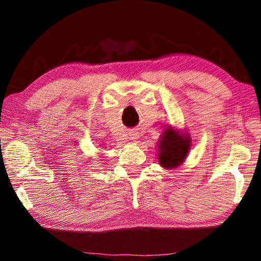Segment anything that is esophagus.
<instances>
[{
  "label": "esophagus",
  "instance_id": "esophagus-1",
  "mask_svg": "<svg viewBox=\"0 0 261 261\" xmlns=\"http://www.w3.org/2000/svg\"><path fill=\"white\" fill-rule=\"evenodd\" d=\"M130 137H131V139H132V140H136L137 138H138V135H137L136 132H132V134L130 135Z\"/></svg>",
  "mask_w": 261,
  "mask_h": 261
}]
</instances>
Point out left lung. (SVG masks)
Segmentation results:
<instances>
[{"label": "left lung", "instance_id": "1", "mask_svg": "<svg viewBox=\"0 0 261 261\" xmlns=\"http://www.w3.org/2000/svg\"><path fill=\"white\" fill-rule=\"evenodd\" d=\"M191 147L189 135L180 134L177 129L169 125L165 129L159 141L158 159L160 166L166 169H175L185 161Z\"/></svg>", "mask_w": 261, "mask_h": 261}]
</instances>
